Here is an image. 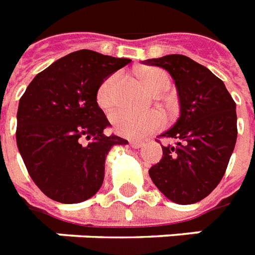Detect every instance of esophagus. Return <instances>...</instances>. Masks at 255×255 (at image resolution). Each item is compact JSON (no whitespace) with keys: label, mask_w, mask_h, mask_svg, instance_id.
Here are the masks:
<instances>
[{"label":"esophagus","mask_w":255,"mask_h":255,"mask_svg":"<svg viewBox=\"0 0 255 255\" xmlns=\"http://www.w3.org/2000/svg\"><path fill=\"white\" fill-rule=\"evenodd\" d=\"M129 144H131L132 147H135V148H140L141 145L144 144V141L139 140V139H133V140H129Z\"/></svg>","instance_id":"esophagus-1"}]
</instances>
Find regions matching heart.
<instances>
[{
	"instance_id": "b5f03b06",
	"label": "heart",
	"mask_w": 255,
	"mask_h": 255,
	"mask_svg": "<svg viewBox=\"0 0 255 255\" xmlns=\"http://www.w3.org/2000/svg\"><path fill=\"white\" fill-rule=\"evenodd\" d=\"M141 79L152 92L162 93L170 88V77L159 68H151L141 72ZM118 81L119 75L112 73L100 83L96 91V102L104 111L114 108L118 100ZM115 132L124 137H143L151 132L159 131L164 126V118L158 111L133 112L120 110L111 116Z\"/></svg>"
}]
</instances>
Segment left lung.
<instances>
[{
    "label": "left lung",
    "instance_id": "8db88e82",
    "mask_svg": "<svg viewBox=\"0 0 255 255\" xmlns=\"http://www.w3.org/2000/svg\"><path fill=\"white\" fill-rule=\"evenodd\" d=\"M170 72L180 102V118L158 136L172 139L149 168L153 184L170 201L191 205L209 195L222 180L237 141L236 102L223 81L183 54L145 60Z\"/></svg>",
    "mask_w": 255,
    "mask_h": 255
}]
</instances>
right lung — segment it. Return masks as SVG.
Returning <instances> with one entry per match:
<instances>
[{
    "label": "right lung",
    "mask_w": 255,
    "mask_h": 255,
    "mask_svg": "<svg viewBox=\"0 0 255 255\" xmlns=\"http://www.w3.org/2000/svg\"><path fill=\"white\" fill-rule=\"evenodd\" d=\"M129 63L77 50L40 72L19 99L17 147L32 180L50 199L79 203L93 197L103 184L108 151L128 143L103 133L111 124L96 91Z\"/></svg>",
    "instance_id": "obj_1"
}]
</instances>
